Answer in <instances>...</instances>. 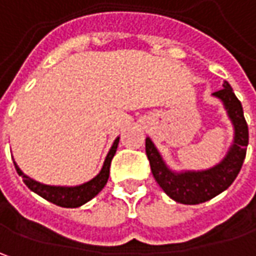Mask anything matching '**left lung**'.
I'll use <instances>...</instances> for the list:
<instances>
[{"label": "left lung", "instance_id": "obj_1", "mask_svg": "<svg viewBox=\"0 0 256 256\" xmlns=\"http://www.w3.org/2000/svg\"><path fill=\"white\" fill-rule=\"evenodd\" d=\"M224 88L212 94L224 105L228 120L232 124L234 136L226 154L221 161L206 170H181L175 171L165 162L162 154L150 136L145 140V151L150 160L155 181L164 192L175 202L196 205L212 200L228 190L241 171L248 146V125L244 118V110L235 96L231 85L224 81Z\"/></svg>", "mask_w": 256, "mask_h": 256}]
</instances>
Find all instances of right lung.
Returning <instances> with one entry per match:
<instances>
[{
	"instance_id": "add662e5",
	"label": "right lung",
	"mask_w": 256,
	"mask_h": 256,
	"mask_svg": "<svg viewBox=\"0 0 256 256\" xmlns=\"http://www.w3.org/2000/svg\"><path fill=\"white\" fill-rule=\"evenodd\" d=\"M118 144H120V136H116L111 145L110 151L105 156L101 171L98 172L92 180L84 182V184H80V185H48V184L35 181L31 176L25 175L14 161L15 170L20 176H22L25 185L36 195H40L46 201L52 202L62 208H78L88 201H91L94 196H96L106 185L108 178H110V165H111L114 155L116 152Z\"/></svg>"
}]
</instances>
